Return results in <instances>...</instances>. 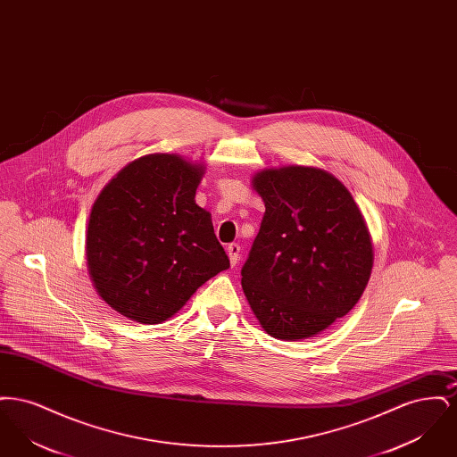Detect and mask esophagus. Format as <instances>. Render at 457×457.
Masks as SVG:
<instances>
[{
    "mask_svg": "<svg viewBox=\"0 0 457 457\" xmlns=\"http://www.w3.org/2000/svg\"><path fill=\"white\" fill-rule=\"evenodd\" d=\"M226 252H228V257H229L231 265H237L239 261V252H241V246H239L238 243H231V245H228Z\"/></svg>",
    "mask_w": 457,
    "mask_h": 457,
    "instance_id": "esophagus-1",
    "label": "esophagus"
}]
</instances>
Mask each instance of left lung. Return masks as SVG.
Masks as SVG:
<instances>
[{"label":"left lung","instance_id":"obj_1","mask_svg":"<svg viewBox=\"0 0 457 457\" xmlns=\"http://www.w3.org/2000/svg\"><path fill=\"white\" fill-rule=\"evenodd\" d=\"M253 187L265 212L241 267L245 296L269 336L312 337L345 317L367 287L373 252L365 219L324 170H265Z\"/></svg>","mask_w":457,"mask_h":457}]
</instances>
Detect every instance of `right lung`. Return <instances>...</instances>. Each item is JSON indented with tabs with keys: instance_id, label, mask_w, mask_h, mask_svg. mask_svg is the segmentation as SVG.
Listing matches in <instances>:
<instances>
[{
	"instance_id": "obj_1",
	"label": "right lung",
	"mask_w": 457,
	"mask_h": 457,
	"mask_svg": "<svg viewBox=\"0 0 457 457\" xmlns=\"http://www.w3.org/2000/svg\"><path fill=\"white\" fill-rule=\"evenodd\" d=\"M204 166L174 154L144 155L97 196L87 265L99 296L123 317L161 324L229 267L211 214L195 204Z\"/></svg>"
}]
</instances>
